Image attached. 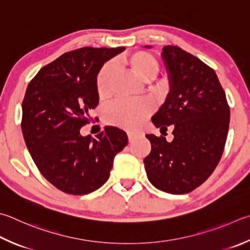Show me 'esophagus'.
<instances>
[{"label":"esophagus","mask_w":250,"mask_h":250,"mask_svg":"<svg viewBox=\"0 0 250 250\" xmlns=\"http://www.w3.org/2000/svg\"><path fill=\"white\" fill-rule=\"evenodd\" d=\"M143 135L142 132H128V139L130 142H132V141L137 140L138 138H141Z\"/></svg>","instance_id":"1"}]
</instances>
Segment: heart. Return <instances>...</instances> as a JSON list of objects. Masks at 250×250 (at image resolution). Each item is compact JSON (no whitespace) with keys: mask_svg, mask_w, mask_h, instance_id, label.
Segmentation results:
<instances>
[{"mask_svg":"<svg viewBox=\"0 0 250 250\" xmlns=\"http://www.w3.org/2000/svg\"><path fill=\"white\" fill-rule=\"evenodd\" d=\"M121 64L143 82L148 81L158 70V62L155 57L145 51H138L125 56L121 59ZM112 82V67L110 64H105L96 76V90L102 101L109 98ZM166 87L164 81H157L151 88L156 93H163L166 90ZM148 112L149 106L144 102H120L107 108L105 121L111 125L120 126L125 130H134L139 128Z\"/></svg>","mask_w":250,"mask_h":250,"instance_id":"obj_1","label":"heart"}]
</instances>
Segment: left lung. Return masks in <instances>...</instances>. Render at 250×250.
I'll return each mask as SVG.
<instances>
[{
    "label": "left lung",
    "instance_id": "left-lung-1",
    "mask_svg": "<svg viewBox=\"0 0 250 250\" xmlns=\"http://www.w3.org/2000/svg\"><path fill=\"white\" fill-rule=\"evenodd\" d=\"M162 59L169 93L152 122L166 131L172 125L174 140L146 134L152 149L143 162L154 187L183 194L203 184L219 164L228 138L229 107L215 72L200 59L177 46L163 48Z\"/></svg>",
    "mask_w": 250,
    "mask_h": 250
}]
</instances>
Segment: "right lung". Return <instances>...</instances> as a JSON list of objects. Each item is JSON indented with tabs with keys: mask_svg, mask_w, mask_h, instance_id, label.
Segmentation results:
<instances>
[{
	"mask_svg": "<svg viewBox=\"0 0 250 250\" xmlns=\"http://www.w3.org/2000/svg\"><path fill=\"white\" fill-rule=\"evenodd\" d=\"M125 50L85 47L66 52L27 86L21 105L26 146L44 178L63 192L87 194L101 188L115 156L128 144L126 133L116 126H106L96 138L80 133L98 105L97 73Z\"/></svg>",
	"mask_w": 250,
	"mask_h": 250,
	"instance_id": "right-lung-1",
	"label": "right lung"
}]
</instances>
